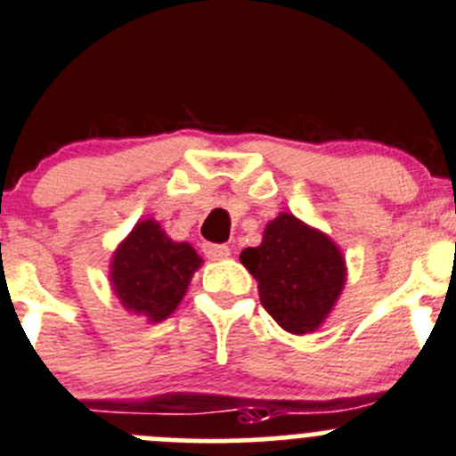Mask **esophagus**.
<instances>
[{
	"mask_svg": "<svg viewBox=\"0 0 456 456\" xmlns=\"http://www.w3.org/2000/svg\"><path fill=\"white\" fill-rule=\"evenodd\" d=\"M204 255L213 261L226 259L230 256V248L226 243H204Z\"/></svg>",
	"mask_w": 456,
	"mask_h": 456,
	"instance_id": "34e87169",
	"label": "esophagus"
}]
</instances>
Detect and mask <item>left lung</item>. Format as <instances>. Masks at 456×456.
Instances as JSON below:
<instances>
[{
  "label": "left lung",
  "mask_w": 456,
  "mask_h": 456,
  "mask_svg": "<svg viewBox=\"0 0 456 456\" xmlns=\"http://www.w3.org/2000/svg\"><path fill=\"white\" fill-rule=\"evenodd\" d=\"M239 259L256 279L265 313L292 335L317 330L346 281L339 248L288 213L270 222L261 246L246 248Z\"/></svg>",
  "instance_id": "1"
}]
</instances>
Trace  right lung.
<instances>
[{
  "instance_id": "right-lung-1",
  "label": "right lung",
  "mask_w": 456,
  "mask_h": 456,
  "mask_svg": "<svg viewBox=\"0 0 456 456\" xmlns=\"http://www.w3.org/2000/svg\"><path fill=\"white\" fill-rule=\"evenodd\" d=\"M200 256L188 243L170 241L155 222L133 228L112 256V286L126 310L161 322L179 305Z\"/></svg>"
}]
</instances>
